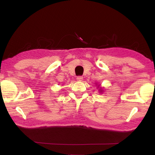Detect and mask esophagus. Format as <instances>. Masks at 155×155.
<instances>
[{
  "label": "esophagus",
  "mask_w": 155,
  "mask_h": 155,
  "mask_svg": "<svg viewBox=\"0 0 155 155\" xmlns=\"http://www.w3.org/2000/svg\"><path fill=\"white\" fill-rule=\"evenodd\" d=\"M77 80L79 81H81L83 80V77L81 76V75H80V76H78L77 77Z\"/></svg>",
  "instance_id": "34e87169"
}]
</instances>
